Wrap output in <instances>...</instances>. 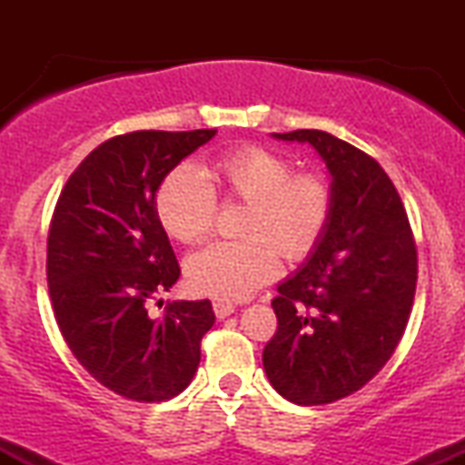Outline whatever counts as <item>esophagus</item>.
<instances>
[{"label":"esophagus","instance_id":"34e87169","mask_svg":"<svg viewBox=\"0 0 465 465\" xmlns=\"http://www.w3.org/2000/svg\"><path fill=\"white\" fill-rule=\"evenodd\" d=\"M212 306H214V312H216L218 319L229 317V314L233 312V308H236L232 302H225V300H216L214 303H212Z\"/></svg>","mask_w":465,"mask_h":465}]
</instances>
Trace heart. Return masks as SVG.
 <instances>
[{
  "mask_svg": "<svg viewBox=\"0 0 465 465\" xmlns=\"http://www.w3.org/2000/svg\"><path fill=\"white\" fill-rule=\"evenodd\" d=\"M216 183L225 201L247 203L233 242H214L185 262L192 291L223 300H244L288 262L306 258L332 214V190L322 174L292 170L286 154L242 143L216 154L199 170L177 165L154 192V214L183 244L205 240L214 229Z\"/></svg>",
  "mask_w": 465,
  "mask_h": 465,
  "instance_id": "heart-1",
  "label": "heart"
}]
</instances>
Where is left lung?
Listing matches in <instances>:
<instances>
[{
	"mask_svg": "<svg viewBox=\"0 0 465 465\" xmlns=\"http://www.w3.org/2000/svg\"><path fill=\"white\" fill-rule=\"evenodd\" d=\"M308 142L332 174V214L300 273L277 288L264 371L302 407L359 391L391 359L407 328L418 249L396 185L376 159L325 131L273 133Z\"/></svg>",
	"mask_w": 465,
	"mask_h": 465,
	"instance_id": "8db88e82",
	"label": "left lung"
}]
</instances>
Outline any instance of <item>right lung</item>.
<instances>
[{
	"mask_svg": "<svg viewBox=\"0 0 465 465\" xmlns=\"http://www.w3.org/2000/svg\"><path fill=\"white\" fill-rule=\"evenodd\" d=\"M216 129L133 131L80 162L58 196L47 233V288L63 339L100 385L135 402L179 396L194 378L210 300L148 306L181 269L154 192Z\"/></svg>",
	"mask_w": 465,
	"mask_h": 465,
	"instance_id": "add662e5",
	"label": "right lung"
}]
</instances>
